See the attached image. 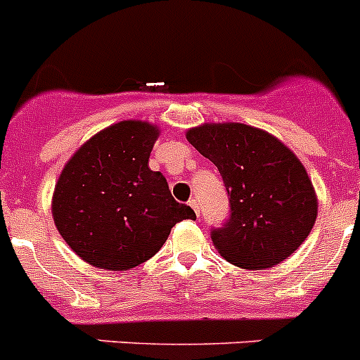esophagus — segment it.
Listing matches in <instances>:
<instances>
[{"label":"esophagus","mask_w":360,"mask_h":360,"mask_svg":"<svg viewBox=\"0 0 360 360\" xmlns=\"http://www.w3.org/2000/svg\"><path fill=\"white\" fill-rule=\"evenodd\" d=\"M189 205H191V209H193V211L196 212V216H200V205H198V202H196V200H189Z\"/></svg>","instance_id":"esophagus-1"}]
</instances>
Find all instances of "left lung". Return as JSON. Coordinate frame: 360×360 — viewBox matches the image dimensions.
Wrapping results in <instances>:
<instances>
[{
	"label": "left lung",
	"instance_id": "obj_1",
	"mask_svg": "<svg viewBox=\"0 0 360 360\" xmlns=\"http://www.w3.org/2000/svg\"><path fill=\"white\" fill-rule=\"evenodd\" d=\"M187 141L224 178L231 214L211 229V240L227 262L263 270L297 250L316 224L317 198L287 146L238 122L203 124L187 131Z\"/></svg>",
	"mask_w": 360,
	"mask_h": 360
}]
</instances>
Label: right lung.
<instances>
[{
  "label": "right lung",
  "mask_w": 360,
  "mask_h": 360,
  "mask_svg": "<svg viewBox=\"0 0 360 360\" xmlns=\"http://www.w3.org/2000/svg\"><path fill=\"white\" fill-rule=\"evenodd\" d=\"M158 129L141 120L113 124L79 149L53 191V221L90 265L128 270L148 262L171 229L195 211L178 203L160 171L149 169Z\"/></svg>",
  "instance_id": "obj_1"
}]
</instances>
